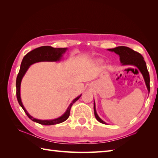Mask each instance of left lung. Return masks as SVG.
Instances as JSON below:
<instances>
[{
    "label": "left lung",
    "mask_w": 158,
    "mask_h": 158,
    "mask_svg": "<svg viewBox=\"0 0 158 158\" xmlns=\"http://www.w3.org/2000/svg\"><path fill=\"white\" fill-rule=\"evenodd\" d=\"M109 51L115 52L117 54H118L120 57V61L122 65H132L137 67L139 69L140 73H142L143 76L144 80H145V84L148 89V92H150V78H149V73L148 70L147 68L146 62L144 60L143 57L139 52H135V50L130 49L127 47L125 46H119L113 49H109ZM94 115L96 119L99 122L106 124V122H104L103 120L100 118L96 110L95 102H94Z\"/></svg>",
    "instance_id": "1"
}]
</instances>
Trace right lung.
Segmentation results:
<instances>
[{"label": "right lung", "mask_w": 158, "mask_h": 158, "mask_svg": "<svg viewBox=\"0 0 158 158\" xmlns=\"http://www.w3.org/2000/svg\"><path fill=\"white\" fill-rule=\"evenodd\" d=\"M67 50V48H54L51 46H42L40 48H36L32 50L31 52H28L22 60V62L20 66V70L16 79V96L17 99L19 104V105L22 106V108L24 110L26 115L31 119L32 121L35 122H36L42 125L49 126V125H55V124L60 123L63 122H64L67 119L69 118L70 115V111L71 106L75 103L77 100H78L79 98L81 97V94L77 97L76 98L74 99L72 102L70 104L68 109L66 110V112L63 115L58 117L57 119H50V120H41L32 117L30 114L27 112V110L23 106V104L21 100V97H20V85H21V81L23 78V75L27 71V70L32 65V64L39 62H57L60 60L62 58V55L65 53Z\"/></svg>", "instance_id": "right-lung-1"}]
</instances>
